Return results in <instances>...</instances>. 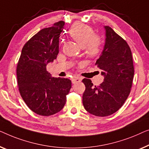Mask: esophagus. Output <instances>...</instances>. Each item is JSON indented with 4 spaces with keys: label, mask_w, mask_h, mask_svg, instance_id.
<instances>
[{
    "label": "esophagus",
    "mask_w": 149,
    "mask_h": 149,
    "mask_svg": "<svg viewBox=\"0 0 149 149\" xmlns=\"http://www.w3.org/2000/svg\"><path fill=\"white\" fill-rule=\"evenodd\" d=\"M81 81V77H74V78L72 79V83L73 84H76V83H79Z\"/></svg>",
    "instance_id": "esophagus-1"
}]
</instances>
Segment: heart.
Segmentation results:
<instances>
[{
    "label": "heart",
    "mask_w": 149,
    "mask_h": 149,
    "mask_svg": "<svg viewBox=\"0 0 149 149\" xmlns=\"http://www.w3.org/2000/svg\"><path fill=\"white\" fill-rule=\"evenodd\" d=\"M70 34L77 44L83 47L86 53L90 56H95L100 53L102 42L100 37L94 34L91 27L77 23L72 26Z\"/></svg>",
    "instance_id": "1"
}]
</instances>
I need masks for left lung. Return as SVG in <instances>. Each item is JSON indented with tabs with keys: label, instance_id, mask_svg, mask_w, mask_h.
<instances>
[{
	"label": "left lung",
	"instance_id": "obj_1",
	"mask_svg": "<svg viewBox=\"0 0 149 149\" xmlns=\"http://www.w3.org/2000/svg\"><path fill=\"white\" fill-rule=\"evenodd\" d=\"M105 42L96 62L104 76L99 86L83 79L86 90L82 102L85 109L95 116L105 117L118 111L128 97L134 70L130 48L109 26H104Z\"/></svg>",
	"mask_w": 149,
	"mask_h": 149
}]
</instances>
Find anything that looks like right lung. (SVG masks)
I'll return each mask as SVG.
<instances>
[{"mask_svg": "<svg viewBox=\"0 0 149 149\" xmlns=\"http://www.w3.org/2000/svg\"><path fill=\"white\" fill-rule=\"evenodd\" d=\"M64 25L60 21L33 36L23 47L17 66L20 95L28 107L40 116L59 112L72 88L70 79L53 77L47 70V65L56 59L59 51V37Z\"/></svg>", "mask_w": 149, "mask_h": 149, "instance_id": "add662e5", "label": "right lung"}]
</instances>
